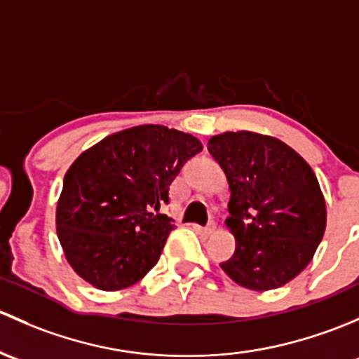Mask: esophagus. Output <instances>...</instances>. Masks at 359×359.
<instances>
[{
    "label": "esophagus",
    "instance_id": "34e87169",
    "mask_svg": "<svg viewBox=\"0 0 359 359\" xmlns=\"http://www.w3.org/2000/svg\"><path fill=\"white\" fill-rule=\"evenodd\" d=\"M195 230H197L201 235H205V236H207V235H212L214 231H216V223H214V221H210V223L207 224L205 228L197 226V228H195Z\"/></svg>",
    "mask_w": 359,
    "mask_h": 359
}]
</instances>
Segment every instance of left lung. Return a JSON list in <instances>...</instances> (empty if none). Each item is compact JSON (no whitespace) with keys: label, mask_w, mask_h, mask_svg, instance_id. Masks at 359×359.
I'll return each instance as SVG.
<instances>
[{"label":"left lung","mask_w":359,"mask_h":359,"mask_svg":"<svg viewBox=\"0 0 359 359\" xmlns=\"http://www.w3.org/2000/svg\"><path fill=\"white\" fill-rule=\"evenodd\" d=\"M207 150L231 191L226 226L236 247L221 268L250 290L285 285L313 259L327 226L315 172L287 143L259 133H223Z\"/></svg>","instance_id":"8db88e82"}]
</instances>
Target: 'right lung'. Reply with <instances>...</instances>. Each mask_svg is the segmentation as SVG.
Instances as JSON below:
<instances>
[{
	"label": "right lung",
	"mask_w": 359,
	"mask_h": 359,
	"mask_svg": "<svg viewBox=\"0 0 359 359\" xmlns=\"http://www.w3.org/2000/svg\"><path fill=\"white\" fill-rule=\"evenodd\" d=\"M202 143L145 124L107 136L74 161L57 204V233L74 271L100 290L135 285L157 264L175 226L169 187Z\"/></svg>",
	"instance_id": "add662e5"
}]
</instances>
